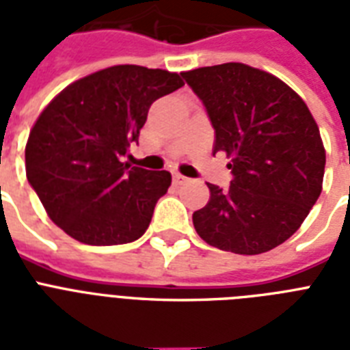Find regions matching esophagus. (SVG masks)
Segmentation results:
<instances>
[{"label":"esophagus","mask_w":350,"mask_h":350,"mask_svg":"<svg viewBox=\"0 0 350 350\" xmlns=\"http://www.w3.org/2000/svg\"><path fill=\"white\" fill-rule=\"evenodd\" d=\"M187 181H189V178H185V176L180 174V172H176V174H174V183H176V185H185Z\"/></svg>","instance_id":"obj_1"}]
</instances>
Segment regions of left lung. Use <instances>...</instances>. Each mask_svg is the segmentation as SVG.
I'll use <instances>...</instances> for the list:
<instances>
[{
    "mask_svg": "<svg viewBox=\"0 0 350 350\" xmlns=\"http://www.w3.org/2000/svg\"><path fill=\"white\" fill-rule=\"evenodd\" d=\"M213 121V154L234 174L227 191L207 183V205L192 214L205 243L261 254L301 227L320 198L325 147L309 107L274 74L245 63L181 72Z\"/></svg>",
    "mask_w": 350,
    "mask_h": 350,
    "instance_id": "left-lung-1",
    "label": "left lung"
}]
</instances>
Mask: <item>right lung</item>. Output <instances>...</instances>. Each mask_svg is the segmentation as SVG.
<instances>
[{
	"instance_id": "right-lung-1",
	"label": "right lung",
	"mask_w": 350,
	"mask_h": 350,
	"mask_svg": "<svg viewBox=\"0 0 350 350\" xmlns=\"http://www.w3.org/2000/svg\"><path fill=\"white\" fill-rule=\"evenodd\" d=\"M183 87L178 72L139 65L101 68L43 109L25 147L27 180L49 218L87 245L131 243L170 187L167 170L121 161L154 101Z\"/></svg>"
}]
</instances>
